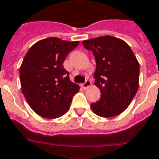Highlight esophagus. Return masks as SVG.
<instances>
[{
    "label": "esophagus",
    "instance_id": "34e87169",
    "mask_svg": "<svg viewBox=\"0 0 159 159\" xmlns=\"http://www.w3.org/2000/svg\"><path fill=\"white\" fill-rule=\"evenodd\" d=\"M90 86H91V81L89 80H87L84 84H82V87L84 89H87L88 88H89Z\"/></svg>",
    "mask_w": 159,
    "mask_h": 159
}]
</instances>
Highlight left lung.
I'll return each mask as SVG.
<instances>
[{"label":"left lung","instance_id":"8db88e82","mask_svg":"<svg viewBox=\"0 0 159 159\" xmlns=\"http://www.w3.org/2000/svg\"><path fill=\"white\" fill-rule=\"evenodd\" d=\"M96 59L95 84L101 90L99 101L91 104L96 115L115 117L128 108L136 95L140 66L130 46L111 35L84 40Z\"/></svg>","mask_w":159,"mask_h":159}]
</instances>
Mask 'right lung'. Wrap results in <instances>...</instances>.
<instances>
[{
	"instance_id": "add662e5",
	"label": "right lung",
	"mask_w": 159,
	"mask_h": 159,
	"mask_svg": "<svg viewBox=\"0 0 159 159\" xmlns=\"http://www.w3.org/2000/svg\"><path fill=\"white\" fill-rule=\"evenodd\" d=\"M79 41L50 37L36 42L25 55L20 67L22 91L31 108L47 119L61 117L70 108L80 87L70 80L63 66Z\"/></svg>"
}]
</instances>
